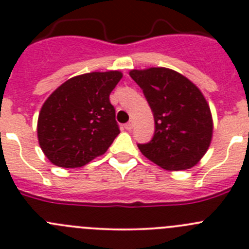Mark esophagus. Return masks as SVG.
<instances>
[{
	"instance_id": "esophagus-1",
	"label": "esophagus",
	"mask_w": 249,
	"mask_h": 249,
	"mask_svg": "<svg viewBox=\"0 0 249 249\" xmlns=\"http://www.w3.org/2000/svg\"><path fill=\"white\" fill-rule=\"evenodd\" d=\"M124 128H126L127 131H131V129L133 128V121H129L128 123H126V124H124Z\"/></svg>"
}]
</instances>
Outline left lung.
Wrapping results in <instances>:
<instances>
[{
	"label": "left lung",
	"instance_id": "obj_1",
	"mask_svg": "<svg viewBox=\"0 0 249 249\" xmlns=\"http://www.w3.org/2000/svg\"><path fill=\"white\" fill-rule=\"evenodd\" d=\"M155 117V136L138 144L144 157L167 171H184L208 151L213 120L201 89L183 74L166 67L131 70Z\"/></svg>",
	"mask_w": 249,
	"mask_h": 249
}]
</instances>
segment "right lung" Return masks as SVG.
I'll list each match as a JSON object with an SVG mask.
<instances>
[{
    "instance_id": "right-lung-1",
    "label": "right lung",
    "mask_w": 249,
    "mask_h": 249,
    "mask_svg": "<svg viewBox=\"0 0 249 249\" xmlns=\"http://www.w3.org/2000/svg\"><path fill=\"white\" fill-rule=\"evenodd\" d=\"M122 72H89L57 87L41 107L38 143L51 163L78 168L105 155L120 133L109 94Z\"/></svg>"
}]
</instances>
